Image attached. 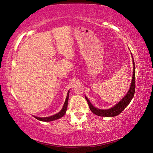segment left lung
Wrapping results in <instances>:
<instances>
[{"mask_svg": "<svg viewBox=\"0 0 153 153\" xmlns=\"http://www.w3.org/2000/svg\"><path fill=\"white\" fill-rule=\"evenodd\" d=\"M133 79L131 81V84L129 90H128L127 95L122 99L121 101L113 107L112 108L109 109H100L97 108H95L90 103V101L88 100L87 97H85V99L87 101H88L89 109L92 111L93 113H94L95 115H97L98 116L101 117H115L116 115H118L125 109L131 101L132 100V99L134 96V91H135V66H134V59L133 58Z\"/></svg>", "mask_w": 153, "mask_h": 153, "instance_id": "8db88e82", "label": "left lung"}]
</instances>
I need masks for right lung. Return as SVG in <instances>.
<instances>
[{"instance_id":"1","label":"right lung","mask_w":153,"mask_h":153,"mask_svg":"<svg viewBox=\"0 0 153 153\" xmlns=\"http://www.w3.org/2000/svg\"><path fill=\"white\" fill-rule=\"evenodd\" d=\"M69 94H70V91L68 92L66 100H65V103H64V106H63V108L58 113H57V114H56L54 115L48 117H34L36 119H38V120L42 121H51L56 120V119L61 118L62 117H63L65 115V112H66L67 107H68V99H69Z\"/></svg>"}]
</instances>
